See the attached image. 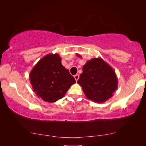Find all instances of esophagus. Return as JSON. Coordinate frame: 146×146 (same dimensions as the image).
Segmentation results:
<instances>
[{"label":"esophagus","instance_id":"1","mask_svg":"<svg viewBox=\"0 0 146 146\" xmlns=\"http://www.w3.org/2000/svg\"><path fill=\"white\" fill-rule=\"evenodd\" d=\"M74 77V78H75V80H76V81H77L79 79V75H78V74H76Z\"/></svg>","mask_w":146,"mask_h":146}]
</instances>
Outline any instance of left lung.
Returning <instances> with one entry per match:
<instances>
[{"label": "left lung", "mask_w": 146, "mask_h": 146, "mask_svg": "<svg viewBox=\"0 0 146 146\" xmlns=\"http://www.w3.org/2000/svg\"><path fill=\"white\" fill-rule=\"evenodd\" d=\"M77 56L81 58L80 54ZM77 83L88 99L103 103L113 96L118 80L113 69L101 58H94L84 65Z\"/></svg>", "instance_id": "left-lung-1"}]
</instances>
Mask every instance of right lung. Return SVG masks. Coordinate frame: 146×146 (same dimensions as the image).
<instances>
[{"label":"right lung","mask_w":146,"mask_h":146,"mask_svg":"<svg viewBox=\"0 0 146 146\" xmlns=\"http://www.w3.org/2000/svg\"><path fill=\"white\" fill-rule=\"evenodd\" d=\"M33 91L48 102H55L64 96L76 80L61 63L58 54H48L38 62L29 74Z\"/></svg>","instance_id":"right-lung-1"}]
</instances>
